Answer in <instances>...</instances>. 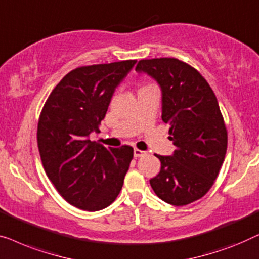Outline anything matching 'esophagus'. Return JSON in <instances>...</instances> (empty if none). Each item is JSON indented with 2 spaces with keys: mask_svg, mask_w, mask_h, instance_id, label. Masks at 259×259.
<instances>
[{
  "mask_svg": "<svg viewBox=\"0 0 259 259\" xmlns=\"http://www.w3.org/2000/svg\"><path fill=\"white\" fill-rule=\"evenodd\" d=\"M144 155H145V151H142V150H140V149H134V156L136 158L143 157Z\"/></svg>",
  "mask_w": 259,
  "mask_h": 259,
  "instance_id": "obj_1",
  "label": "esophagus"
}]
</instances>
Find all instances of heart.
Segmentation results:
<instances>
[{"label":"heart","mask_w":259,"mask_h":259,"mask_svg":"<svg viewBox=\"0 0 259 259\" xmlns=\"http://www.w3.org/2000/svg\"><path fill=\"white\" fill-rule=\"evenodd\" d=\"M144 88H145V87H144Z\"/></svg>","instance_id":"1"}]
</instances>
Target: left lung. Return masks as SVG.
Wrapping results in <instances>:
<instances>
[{
  "label": "left lung",
  "instance_id": "obj_1",
  "mask_svg": "<svg viewBox=\"0 0 259 259\" xmlns=\"http://www.w3.org/2000/svg\"><path fill=\"white\" fill-rule=\"evenodd\" d=\"M136 71L161 88L162 119L176 145L172 155H156L161 171L150 185L162 201L187 205L210 190L224 162L228 133L217 98L196 69L176 58L142 60Z\"/></svg>",
  "mask_w": 259,
  "mask_h": 259
}]
</instances>
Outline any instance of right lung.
<instances>
[{"label": "right lung", "instance_id": "right-lung-1", "mask_svg": "<svg viewBox=\"0 0 259 259\" xmlns=\"http://www.w3.org/2000/svg\"><path fill=\"white\" fill-rule=\"evenodd\" d=\"M136 62L76 68L61 79L42 109L37 144L43 167L62 197L78 209H104L123 187L134 149L105 148L89 136L100 133L116 88Z\"/></svg>", "mask_w": 259, "mask_h": 259}]
</instances>
